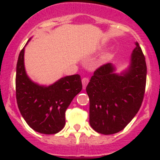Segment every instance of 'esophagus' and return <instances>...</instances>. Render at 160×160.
<instances>
[{
  "mask_svg": "<svg viewBox=\"0 0 160 160\" xmlns=\"http://www.w3.org/2000/svg\"><path fill=\"white\" fill-rule=\"evenodd\" d=\"M88 83H89V79L88 78L84 77V78L82 79V84H83V90L86 89V87H87V85H88Z\"/></svg>",
  "mask_w": 160,
  "mask_h": 160,
  "instance_id": "1",
  "label": "esophagus"
}]
</instances>
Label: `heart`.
<instances>
[{"instance_id": "heart-1", "label": "heart", "mask_w": 160, "mask_h": 160, "mask_svg": "<svg viewBox=\"0 0 160 160\" xmlns=\"http://www.w3.org/2000/svg\"><path fill=\"white\" fill-rule=\"evenodd\" d=\"M105 58H106V56H105V55H104V56H103L102 57H101V61H104V59H105Z\"/></svg>"}]
</instances>
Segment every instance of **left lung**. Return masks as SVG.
<instances>
[{"instance_id":"obj_1","label":"left lung","mask_w":160,"mask_h":160,"mask_svg":"<svg viewBox=\"0 0 160 160\" xmlns=\"http://www.w3.org/2000/svg\"><path fill=\"white\" fill-rule=\"evenodd\" d=\"M146 74V59L138 42L129 65L120 73L111 62L93 72L86 88L90 100V125L93 130L111 135L125 128L142 105Z\"/></svg>"}]
</instances>
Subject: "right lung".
<instances>
[{
    "instance_id": "add662e5",
    "label": "right lung",
    "mask_w": 160,
    "mask_h": 160,
    "mask_svg": "<svg viewBox=\"0 0 160 160\" xmlns=\"http://www.w3.org/2000/svg\"><path fill=\"white\" fill-rule=\"evenodd\" d=\"M25 47L20 52L16 67L18 107L32 129L46 135L56 134L64 128L66 111L81 91L80 76H67L49 86L32 81L25 70Z\"/></svg>"
}]
</instances>
